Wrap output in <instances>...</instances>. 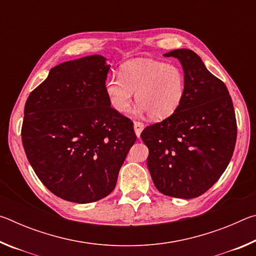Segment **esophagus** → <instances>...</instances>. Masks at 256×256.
I'll return each instance as SVG.
<instances>
[{
	"mask_svg": "<svg viewBox=\"0 0 256 256\" xmlns=\"http://www.w3.org/2000/svg\"><path fill=\"white\" fill-rule=\"evenodd\" d=\"M144 128V123L140 122V120H134V131H136V134L138 138H140V134Z\"/></svg>",
	"mask_w": 256,
	"mask_h": 256,
	"instance_id": "obj_1",
	"label": "esophagus"
}]
</instances>
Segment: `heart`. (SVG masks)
Here are the masks:
<instances>
[{"mask_svg": "<svg viewBox=\"0 0 256 256\" xmlns=\"http://www.w3.org/2000/svg\"><path fill=\"white\" fill-rule=\"evenodd\" d=\"M120 76H110L105 82L108 102L118 112L130 110L133 94L138 108L152 120L170 118L184 100L186 78L183 68L176 64L138 58L125 63Z\"/></svg>", "mask_w": 256, "mask_h": 256, "instance_id": "b5f03b06", "label": "heart"}]
</instances>
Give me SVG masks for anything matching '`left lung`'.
Instances as JSON below:
<instances>
[{"label":"left lung","mask_w":256,"mask_h":256,"mask_svg":"<svg viewBox=\"0 0 256 256\" xmlns=\"http://www.w3.org/2000/svg\"><path fill=\"white\" fill-rule=\"evenodd\" d=\"M164 56L182 63L185 97L176 112L146 126L141 138L159 192L193 198L206 193L230 162L237 136L235 110L226 84L206 70L196 53L182 48Z\"/></svg>","instance_id":"left-lung-1"}]
</instances>
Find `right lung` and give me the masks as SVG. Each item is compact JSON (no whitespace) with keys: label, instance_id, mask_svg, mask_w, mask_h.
Listing matches in <instances>:
<instances>
[{"label":"right lung","instance_id":"right-lung-1","mask_svg":"<svg viewBox=\"0 0 256 256\" xmlns=\"http://www.w3.org/2000/svg\"><path fill=\"white\" fill-rule=\"evenodd\" d=\"M102 55L64 62L30 92L21 138L38 178L56 196L90 203L115 188L136 140L133 122L110 107Z\"/></svg>","mask_w":256,"mask_h":256}]
</instances>
